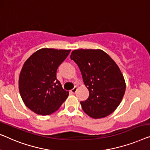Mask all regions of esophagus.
Instances as JSON below:
<instances>
[{"instance_id":"34e87169","label":"esophagus","mask_w":150,"mask_h":150,"mask_svg":"<svg viewBox=\"0 0 150 150\" xmlns=\"http://www.w3.org/2000/svg\"><path fill=\"white\" fill-rule=\"evenodd\" d=\"M77 87H74V88H73L71 90V92L72 93H75L76 91H77Z\"/></svg>"}]
</instances>
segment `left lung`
Returning <instances> with one entry per match:
<instances>
[{
	"label": "left lung",
	"mask_w": 150,
	"mask_h": 150,
	"mask_svg": "<svg viewBox=\"0 0 150 150\" xmlns=\"http://www.w3.org/2000/svg\"><path fill=\"white\" fill-rule=\"evenodd\" d=\"M81 71L89 97L81 104L91 118L107 117L117 109L123 98L126 85L121 71L110 56L103 50L80 49L71 52Z\"/></svg>",
	"instance_id": "obj_1"
}]
</instances>
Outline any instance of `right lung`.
Wrapping results in <instances>:
<instances>
[{
    "label": "right lung",
    "instance_id": "obj_1",
    "mask_svg": "<svg viewBox=\"0 0 150 150\" xmlns=\"http://www.w3.org/2000/svg\"><path fill=\"white\" fill-rule=\"evenodd\" d=\"M71 50L42 48L24 63L20 73L19 88L25 106L38 115L57 111L69 96L57 79V69Z\"/></svg>",
    "mask_w": 150,
    "mask_h": 150
}]
</instances>
